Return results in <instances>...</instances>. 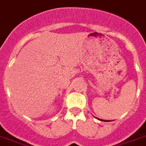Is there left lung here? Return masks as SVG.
Here are the masks:
<instances>
[{"instance_id": "obj_1", "label": "left lung", "mask_w": 146, "mask_h": 146, "mask_svg": "<svg viewBox=\"0 0 146 146\" xmlns=\"http://www.w3.org/2000/svg\"><path fill=\"white\" fill-rule=\"evenodd\" d=\"M99 120H101V121H104V120H102V119H99ZM105 121H106V120H105Z\"/></svg>"}]
</instances>
